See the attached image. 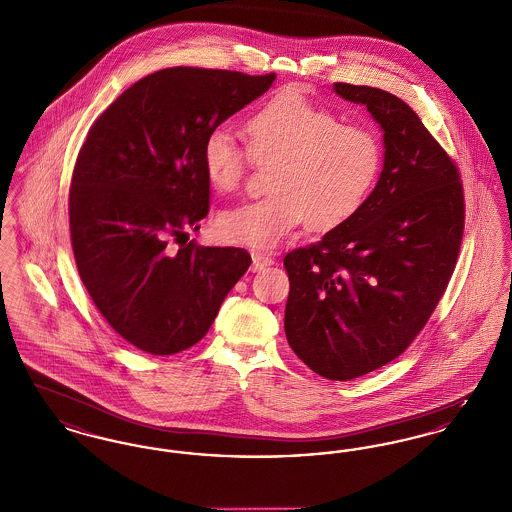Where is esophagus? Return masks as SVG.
Wrapping results in <instances>:
<instances>
[{"label": "esophagus", "mask_w": 512, "mask_h": 512, "mask_svg": "<svg viewBox=\"0 0 512 512\" xmlns=\"http://www.w3.org/2000/svg\"><path fill=\"white\" fill-rule=\"evenodd\" d=\"M251 257H253V265H251L253 272H261V270H265V268L270 267V265H274V261H272L268 255L253 253Z\"/></svg>", "instance_id": "1"}]
</instances>
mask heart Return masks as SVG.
<instances>
[{"label":"heart","mask_w":512,"mask_h":512,"mask_svg":"<svg viewBox=\"0 0 512 512\" xmlns=\"http://www.w3.org/2000/svg\"><path fill=\"white\" fill-rule=\"evenodd\" d=\"M249 151L222 130H211L201 146V167L220 194L244 184L253 161L276 163L270 192L261 201L224 213L220 234L234 244L267 253L295 228L330 232L365 209L374 194L384 149L365 126L341 124L326 105L299 88H284L268 98L245 124Z\"/></svg>","instance_id":"1"}]
</instances>
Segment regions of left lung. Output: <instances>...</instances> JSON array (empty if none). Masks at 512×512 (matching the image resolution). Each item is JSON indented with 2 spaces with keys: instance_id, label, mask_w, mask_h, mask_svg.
I'll use <instances>...</instances> for the list:
<instances>
[{
  "instance_id": "8db88e82",
  "label": "left lung",
  "mask_w": 512,
  "mask_h": 512,
  "mask_svg": "<svg viewBox=\"0 0 512 512\" xmlns=\"http://www.w3.org/2000/svg\"><path fill=\"white\" fill-rule=\"evenodd\" d=\"M384 132V167L365 209L284 257V328L293 353L328 380L388 365L424 328L445 292L464 228L461 176L403 99L336 82Z\"/></svg>"
}]
</instances>
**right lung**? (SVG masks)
<instances>
[{
	"label": "right lung",
	"instance_id": "1",
	"mask_svg": "<svg viewBox=\"0 0 512 512\" xmlns=\"http://www.w3.org/2000/svg\"><path fill=\"white\" fill-rule=\"evenodd\" d=\"M274 78L163 69L122 92L88 132L69 195L74 261L99 313L140 351L195 345L251 265L244 249L182 236L209 213L205 136Z\"/></svg>",
	"mask_w": 512,
	"mask_h": 512
}]
</instances>
